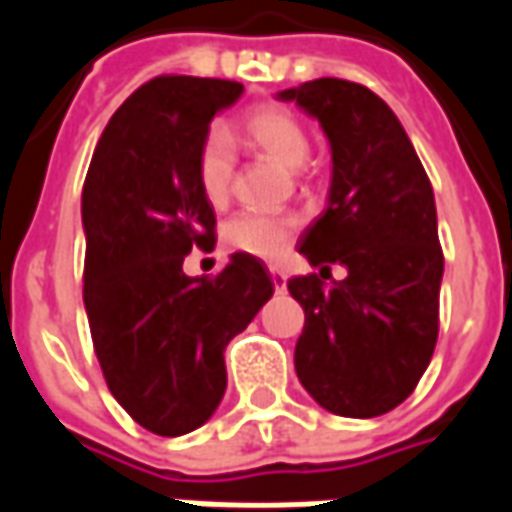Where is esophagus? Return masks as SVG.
Here are the masks:
<instances>
[{"instance_id": "34e87169", "label": "esophagus", "mask_w": 512, "mask_h": 512, "mask_svg": "<svg viewBox=\"0 0 512 512\" xmlns=\"http://www.w3.org/2000/svg\"><path fill=\"white\" fill-rule=\"evenodd\" d=\"M268 271H271V282H274L277 293H279V290H285V285H288V277H285V271H282V268H277V266H271Z\"/></svg>"}]
</instances>
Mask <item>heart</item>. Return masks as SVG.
<instances>
[{"mask_svg":"<svg viewBox=\"0 0 512 512\" xmlns=\"http://www.w3.org/2000/svg\"><path fill=\"white\" fill-rule=\"evenodd\" d=\"M233 139H241L252 150L266 153L282 167L299 169L310 158V134L299 117L285 106H257L238 126L213 128L205 136L197 156V180H200L202 197L211 202L213 208H222L233 194L235 175V150ZM301 230V219L293 213L268 216V213L244 211L224 224V244L244 252V255L260 257V260H279L288 252V246L296 241Z\"/></svg>","mask_w":512,"mask_h":512,"instance_id":"b5f03b06","label":"heart"}]
</instances>
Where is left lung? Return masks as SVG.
Here are the masks:
<instances>
[{
	"label": "left lung",
	"instance_id": "8db88e82",
	"mask_svg": "<svg viewBox=\"0 0 512 512\" xmlns=\"http://www.w3.org/2000/svg\"><path fill=\"white\" fill-rule=\"evenodd\" d=\"M279 98L318 117L334 164L329 208L299 238L321 274L288 282L304 310L296 373L326 411L378 417L414 392L439 337L444 255L428 172L365 84L315 79ZM337 262L349 274L326 283Z\"/></svg>",
	"mask_w": 512,
	"mask_h": 512
}]
</instances>
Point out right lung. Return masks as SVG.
<instances>
[{
    "label": "right lung",
    "mask_w": 512,
    "mask_h": 512,
    "mask_svg": "<svg viewBox=\"0 0 512 512\" xmlns=\"http://www.w3.org/2000/svg\"><path fill=\"white\" fill-rule=\"evenodd\" d=\"M244 84L156 76L98 139L82 194L84 310L106 386L156 436L208 422L227 389L224 348L274 296L263 260L244 252L216 277H186L211 252L216 216L197 156L213 115Z\"/></svg>",
    "instance_id": "obj_1"
}]
</instances>
